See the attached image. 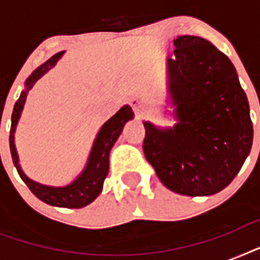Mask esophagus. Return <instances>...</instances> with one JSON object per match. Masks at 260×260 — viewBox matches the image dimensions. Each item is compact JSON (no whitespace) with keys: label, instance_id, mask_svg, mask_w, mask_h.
Wrapping results in <instances>:
<instances>
[{"label":"esophagus","instance_id":"esophagus-1","mask_svg":"<svg viewBox=\"0 0 260 260\" xmlns=\"http://www.w3.org/2000/svg\"><path fill=\"white\" fill-rule=\"evenodd\" d=\"M129 104L132 106V109H134L135 113H140V108H142V102L140 100H138L136 97H132L129 100Z\"/></svg>","mask_w":260,"mask_h":260}]
</instances>
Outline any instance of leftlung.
Masks as SVG:
<instances>
[{"mask_svg": "<svg viewBox=\"0 0 260 260\" xmlns=\"http://www.w3.org/2000/svg\"><path fill=\"white\" fill-rule=\"evenodd\" d=\"M167 56L173 126L143 121V150L163 185L190 197L212 196L234 181L252 146L250 105L230 58L206 39H174Z\"/></svg>", "mask_w": 260, "mask_h": 260, "instance_id": "1", "label": "left lung"}]
</instances>
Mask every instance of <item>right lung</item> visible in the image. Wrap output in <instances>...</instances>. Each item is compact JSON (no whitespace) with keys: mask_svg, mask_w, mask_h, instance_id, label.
<instances>
[{"mask_svg":"<svg viewBox=\"0 0 260 260\" xmlns=\"http://www.w3.org/2000/svg\"><path fill=\"white\" fill-rule=\"evenodd\" d=\"M64 51H60L54 56H51L47 62L36 69L32 74L25 79V87L20 94V98L14 104L13 113H12V125H10L9 135V146L10 154L13 159L14 167L17 169L18 175L25 182V185L29 187L32 193L46 202L48 205L58 206V208H70V209H78L83 206L89 205L101 194L104 181L106 175L109 173V154L114 143L117 142L118 136L121 135L122 128L126 121L134 118V112L129 105H124L117 113L112 116L106 122L102 124V126L98 131L97 136L94 139L93 146L90 150L87 162L83 167V170L75 177L73 182L64 186H50L43 185L40 182H36L34 179L26 177V174L22 171L20 159H18L16 144H14V134L17 128L18 120L21 117L22 109L25 105L26 95L29 90L34 87V85L42 78L43 75L55 67V64L62 58Z\"/></svg>","mask_w":260,"mask_h":260,"instance_id":"1","label":"right lung"}]
</instances>
